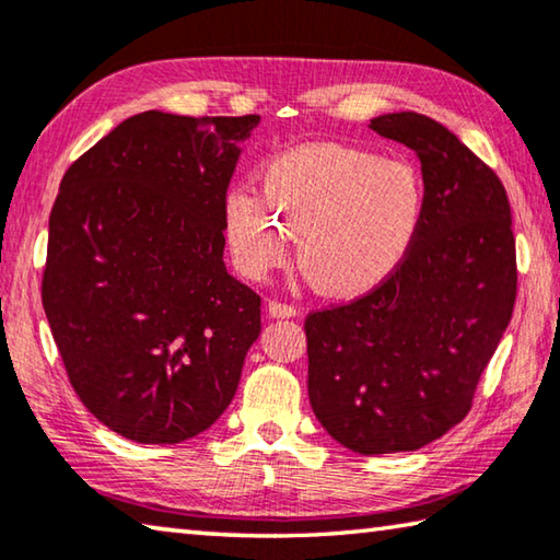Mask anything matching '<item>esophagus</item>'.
I'll use <instances>...</instances> for the list:
<instances>
[{"mask_svg":"<svg viewBox=\"0 0 560 560\" xmlns=\"http://www.w3.org/2000/svg\"><path fill=\"white\" fill-rule=\"evenodd\" d=\"M267 311H269L271 318H291V316H296V306H291V303H287V301H269Z\"/></svg>","mask_w":560,"mask_h":560,"instance_id":"esophagus-1","label":"esophagus"}]
</instances>
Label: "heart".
Masks as SVG:
<instances>
[{"label":"heart","mask_w":560,"mask_h":560,"mask_svg":"<svg viewBox=\"0 0 560 560\" xmlns=\"http://www.w3.org/2000/svg\"><path fill=\"white\" fill-rule=\"evenodd\" d=\"M261 195L234 189L224 236L246 279H264L289 259L318 291L358 299L390 281L410 257L424 222V187L410 165L338 143H314L271 158Z\"/></svg>","instance_id":"obj_1"}]
</instances>
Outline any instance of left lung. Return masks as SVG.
<instances>
[{
    "label": "left lung",
    "instance_id": "left-lung-1",
    "mask_svg": "<svg viewBox=\"0 0 560 560\" xmlns=\"http://www.w3.org/2000/svg\"><path fill=\"white\" fill-rule=\"evenodd\" d=\"M420 158L424 222L381 289L306 316L308 400L358 454L415 452L471 410L514 314L516 240L494 170L422 113L371 120Z\"/></svg>",
    "mask_w": 560,
    "mask_h": 560
}]
</instances>
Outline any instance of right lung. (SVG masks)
Masks as SVG:
<instances>
[{"label":"right lung","mask_w":560,"mask_h":560,"mask_svg":"<svg viewBox=\"0 0 560 560\" xmlns=\"http://www.w3.org/2000/svg\"><path fill=\"white\" fill-rule=\"evenodd\" d=\"M259 116L145 110L66 170L42 303L89 412L140 444H177L230 407L261 299L226 273L224 202Z\"/></svg>","instance_id":"obj_1"}]
</instances>
